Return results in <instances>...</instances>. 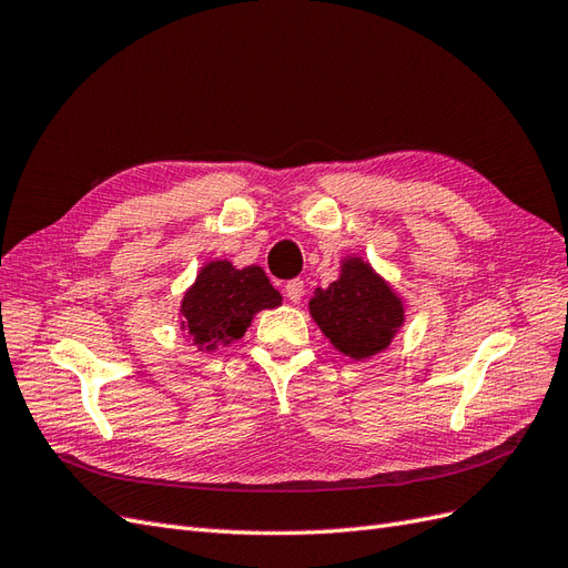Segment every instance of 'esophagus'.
<instances>
[{
    "label": "esophagus",
    "instance_id": "obj_1",
    "mask_svg": "<svg viewBox=\"0 0 568 568\" xmlns=\"http://www.w3.org/2000/svg\"><path fill=\"white\" fill-rule=\"evenodd\" d=\"M285 295H287L290 302H300L302 295H304V281H300V278L287 281L285 283Z\"/></svg>",
    "mask_w": 568,
    "mask_h": 568
}]
</instances>
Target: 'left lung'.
Instances as JSON below:
<instances>
[{"label": "left lung", "mask_w": 568, "mask_h": 568, "mask_svg": "<svg viewBox=\"0 0 568 568\" xmlns=\"http://www.w3.org/2000/svg\"><path fill=\"white\" fill-rule=\"evenodd\" d=\"M310 312L333 347L356 362L383 352L404 323L402 300L359 256L345 258L326 290L316 287Z\"/></svg>", "instance_id": "obj_1"}]
</instances>
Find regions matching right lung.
Returning a JSON list of instances; mask_svg holds the SVG:
<instances>
[{"mask_svg": "<svg viewBox=\"0 0 568 568\" xmlns=\"http://www.w3.org/2000/svg\"><path fill=\"white\" fill-rule=\"evenodd\" d=\"M262 266L235 268L231 262H209L187 290L181 316L192 345L214 352L245 335L254 314L281 304Z\"/></svg>", "mask_w": 568, "mask_h": 568, "instance_id": "add662e5", "label": "right lung"}]
</instances>
